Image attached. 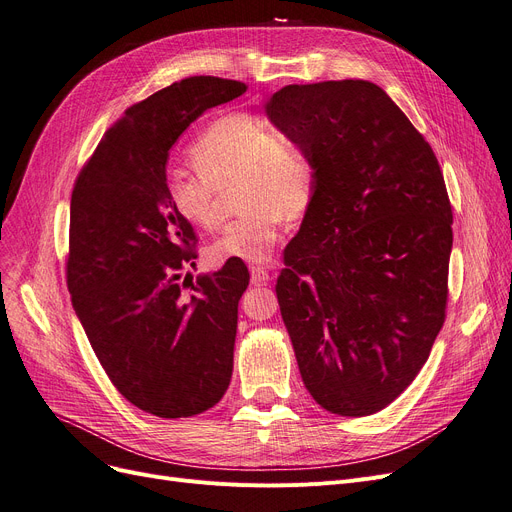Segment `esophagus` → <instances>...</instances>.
Listing matches in <instances>:
<instances>
[{
	"instance_id": "1",
	"label": "esophagus",
	"mask_w": 512,
	"mask_h": 512,
	"mask_svg": "<svg viewBox=\"0 0 512 512\" xmlns=\"http://www.w3.org/2000/svg\"><path fill=\"white\" fill-rule=\"evenodd\" d=\"M269 271H271V264H267V267H260V264H254V267H250L252 283H267L269 281Z\"/></svg>"
}]
</instances>
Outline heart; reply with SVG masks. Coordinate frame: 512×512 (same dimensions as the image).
I'll list each match as a JSON object with an SVG mask.
<instances>
[{"instance_id": "heart-1", "label": "heart", "mask_w": 512, "mask_h": 512, "mask_svg": "<svg viewBox=\"0 0 512 512\" xmlns=\"http://www.w3.org/2000/svg\"><path fill=\"white\" fill-rule=\"evenodd\" d=\"M197 174L174 172L168 197L174 212L201 231L222 220V197L239 180L237 220L210 243L212 262H264L281 235L283 214L300 218L317 193V163L302 142L279 134L267 119L229 113L214 119L189 149Z\"/></svg>"}]
</instances>
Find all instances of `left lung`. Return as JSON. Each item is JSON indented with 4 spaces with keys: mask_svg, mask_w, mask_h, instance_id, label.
<instances>
[{
    "mask_svg": "<svg viewBox=\"0 0 512 512\" xmlns=\"http://www.w3.org/2000/svg\"><path fill=\"white\" fill-rule=\"evenodd\" d=\"M267 115L319 172L275 285L302 382L327 412L372 416L414 382L445 321L454 216L443 172L372 81L285 86Z\"/></svg>",
    "mask_w": 512,
    "mask_h": 512,
    "instance_id": "obj_1",
    "label": "left lung"
}]
</instances>
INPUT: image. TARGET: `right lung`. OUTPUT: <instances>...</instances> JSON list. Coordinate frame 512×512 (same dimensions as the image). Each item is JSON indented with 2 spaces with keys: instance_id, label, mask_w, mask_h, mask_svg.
Segmentation results:
<instances>
[{
  "instance_id": "add662e5",
  "label": "right lung",
  "mask_w": 512,
  "mask_h": 512,
  "mask_svg": "<svg viewBox=\"0 0 512 512\" xmlns=\"http://www.w3.org/2000/svg\"><path fill=\"white\" fill-rule=\"evenodd\" d=\"M248 86L187 77L136 102L98 142L71 193L67 288L117 391L159 418L214 407L233 374L241 260L178 281L195 267L197 235L168 197V151L203 111ZM191 287L193 295L184 290Z\"/></svg>"
}]
</instances>
